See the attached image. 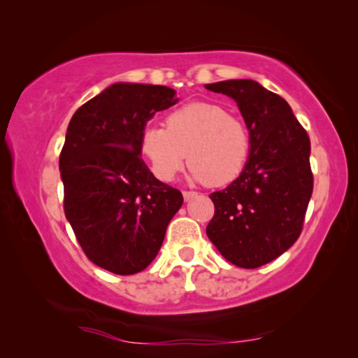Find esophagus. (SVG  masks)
Segmentation results:
<instances>
[{"instance_id": "1", "label": "esophagus", "mask_w": 358, "mask_h": 358, "mask_svg": "<svg viewBox=\"0 0 358 358\" xmlns=\"http://www.w3.org/2000/svg\"><path fill=\"white\" fill-rule=\"evenodd\" d=\"M196 196H197V192H194V191H183V199L186 202L191 201V199H194Z\"/></svg>"}]
</instances>
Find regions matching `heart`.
Segmentation results:
<instances>
[{
  "label": "heart",
  "mask_w": 358,
  "mask_h": 358,
  "mask_svg": "<svg viewBox=\"0 0 358 358\" xmlns=\"http://www.w3.org/2000/svg\"><path fill=\"white\" fill-rule=\"evenodd\" d=\"M250 132L243 121L208 102H191L167 115L166 128L148 126L138 148L159 181L171 183L185 167L191 178L221 187L243 172L250 156Z\"/></svg>",
  "instance_id": "1"
}]
</instances>
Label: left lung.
Instances as JSON below:
<instances>
[{
	"instance_id": "obj_1",
	"label": "left lung",
	"mask_w": 358,
	"mask_h": 358,
	"mask_svg": "<svg viewBox=\"0 0 358 358\" xmlns=\"http://www.w3.org/2000/svg\"><path fill=\"white\" fill-rule=\"evenodd\" d=\"M205 88L235 99L251 141L240 177L210 194L215 215L207 235L230 264L257 268L301 234L313 194L310 137L287 102L257 82L224 80Z\"/></svg>"
}]
</instances>
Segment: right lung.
<instances>
[{
  "label": "right lung",
  "instance_id": "add662e5",
  "mask_svg": "<svg viewBox=\"0 0 358 358\" xmlns=\"http://www.w3.org/2000/svg\"><path fill=\"white\" fill-rule=\"evenodd\" d=\"M177 101L161 85L115 83L69 121L59 153L64 215L87 257L112 273L147 268L183 203L178 189L150 172L138 148L147 121Z\"/></svg>",
  "mask_w": 358,
  "mask_h": 358
}]
</instances>
